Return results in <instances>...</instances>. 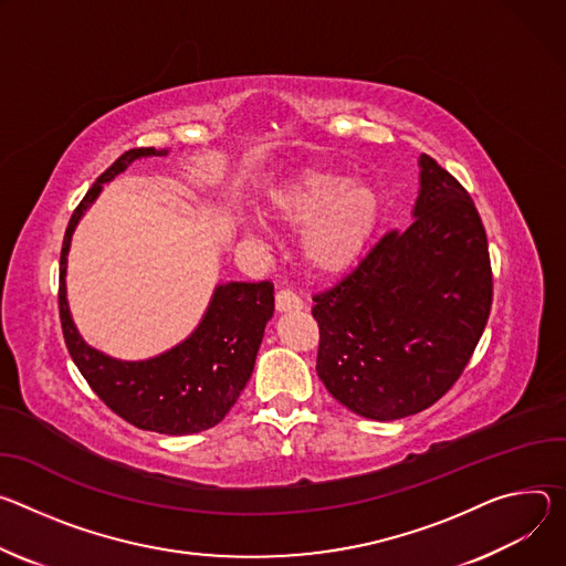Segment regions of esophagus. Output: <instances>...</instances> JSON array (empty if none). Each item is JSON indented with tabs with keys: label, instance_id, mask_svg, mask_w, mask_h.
Segmentation results:
<instances>
[{
	"label": "esophagus",
	"instance_id": "obj_1",
	"mask_svg": "<svg viewBox=\"0 0 566 566\" xmlns=\"http://www.w3.org/2000/svg\"><path fill=\"white\" fill-rule=\"evenodd\" d=\"M301 307H303V301L292 290L276 292V312H292V310H301Z\"/></svg>",
	"mask_w": 566,
	"mask_h": 566
}]
</instances>
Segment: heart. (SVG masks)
<instances>
[{
  "mask_svg": "<svg viewBox=\"0 0 566 566\" xmlns=\"http://www.w3.org/2000/svg\"><path fill=\"white\" fill-rule=\"evenodd\" d=\"M268 218L303 229L301 254L317 274L350 270L368 249L378 227L380 200L368 184L331 170H307L272 193Z\"/></svg>",
  "mask_w": 566,
  "mask_h": 566,
  "instance_id": "obj_1",
  "label": "heart"
}]
</instances>
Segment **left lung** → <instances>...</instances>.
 Listing matches in <instances>:
<instances>
[{
  "instance_id": "obj_1",
  "label": "left lung",
  "mask_w": 566,
  "mask_h": 566,
  "mask_svg": "<svg viewBox=\"0 0 566 566\" xmlns=\"http://www.w3.org/2000/svg\"><path fill=\"white\" fill-rule=\"evenodd\" d=\"M413 220L387 233L315 296L317 375L331 396L378 422L443 398L470 361L492 303L481 218L465 188L420 155Z\"/></svg>"
}]
</instances>
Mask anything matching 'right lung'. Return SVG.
<instances>
[{
  "label": "right lung",
  "mask_w": 566,
  "mask_h": 566,
  "mask_svg": "<svg viewBox=\"0 0 566 566\" xmlns=\"http://www.w3.org/2000/svg\"><path fill=\"white\" fill-rule=\"evenodd\" d=\"M168 150L135 148L120 155L76 207L60 251V324L70 355L94 394L130 424L168 436L198 433L218 424L251 378L268 322L274 315V285L218 283L196 331L148 359H116L90 346L78 333L67 301L72 235L103 191L137 159Z\"/></svg>",
  "instance_id": "right-lung-1"
}]
</instances>
